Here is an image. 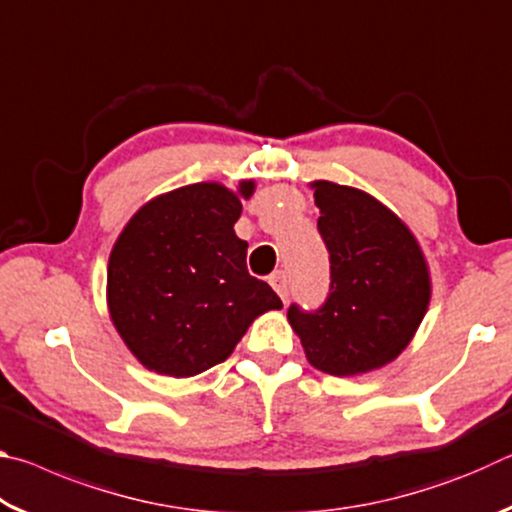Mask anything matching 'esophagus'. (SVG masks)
<instances>
[{"label": "esophagus", "instance_id": "obj_1", "mask_svg": "<svg viewBox=\"0 0 512 512\" xmlns=\"http://www.w3.org/2000/svg\"><path fill=\"white\" fill-rule=\"evenodd\" d=\"M271 287L277 291V296L282 298V302H287L289 298V282H287V275L282 271H277L275 275H271Z\"/></svg>", "mask_w": 512, "mask_h": 512}]
</instances>
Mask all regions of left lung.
<instances>
[{
    "mask_svg": "<svg viewBox=\"0 0 512 512\" xmlns=\"http://www.w3.org/2000/svg\"><path fill=\"white\" fill-rule=\"evenodd\" d=\"M311 189L329 250V293L320 309L291 305L287 318L314 368L334 377L377 370L400 357L427 314V259L377 198L329 180Z\"/></svg>",
    "mask_w": 512,
    "mask_h": 512,
    "instance_id": "obj_1",
    "label": "left lung"
}]
</instances>
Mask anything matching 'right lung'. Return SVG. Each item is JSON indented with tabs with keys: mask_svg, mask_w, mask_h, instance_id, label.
<instances>
[{
	"mask_svg": "<svg viewBox=\"0 0 512 512\" xmlns=\"http://www.w3.org/2000/svg\"><path fill=\"white\" fill-rule=\"evenodd\" d=\"M219 183L173 189L142 205L121 230L108 262L112 325L144 368L194 377L225 361L264 311L282 300L246 268L235 235L241 198Z\"/></svg>",
	"mask_w": 512,
	"mask_h": 512,
	"instance_id": "add662e5",
	"label": "right lung"
}]
</instances>
